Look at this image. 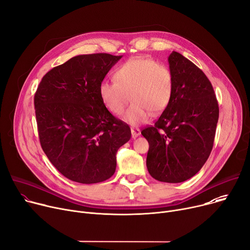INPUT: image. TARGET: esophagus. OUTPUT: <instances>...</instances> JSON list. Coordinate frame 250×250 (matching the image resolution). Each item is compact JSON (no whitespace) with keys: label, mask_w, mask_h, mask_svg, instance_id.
Returning <instances> with one entry per match:
<instances>
[{"label":"esophagus","mask_w":250,"mask_h":250,"mask_svg":"<svg viewBox=\"0 0 250 250\" xmlns=\"http://www.w3.org/2000/svg\"><path fill=\"white\" fill-rule=\"evenodd\" d=\"M130 130H131V136L134 139L138 138L141 135V129L138 127H131Z\"/></svg>","instance_id":"esophagus-1"}]
</instances>
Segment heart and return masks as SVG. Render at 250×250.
I'll list each match as a JSON object with an SVG mask.
<instances>
[{"instance_id": "1", "label": "heart", "mask_w": 250, "mask_h": 250, "mask_svg": "<svg viewBox=\"0 0 250 250\" xmlns=\"http://www.w3.org/2000/svg\"><path fill=\"white\" fill-rule=\"evenodd\" d=\"M115 81L104 80L99 93L107 109L120 115L130 98L132 104L124 120L132 125L146 123L151 112L157 115L167 108L174 93V77L171 70L147 57H134L114 71Z\"/></svg>"}]
</instances>
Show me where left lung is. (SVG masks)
<instances>
[{"label": "left lung", "instance_id": "left-lung-1", "mask_svg": "<svg viewBox=\"0 0 250 250\" xmlns=\"http://www.w3.org/2000/svg\"><path fill=\"white\" fill-rule=\"evenodd\" d=\"M168 61L174 77L172 101L142 135L149 145V175L161 182L181 183L196 175L209 158L219 107L211 82L200 68L176 51Z\"/></svg>", "mask_w": 250, "mask_h": 250}]
</instances>
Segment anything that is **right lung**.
Wrapping results in <instances>:
<instances>
[{
    "instance_id": "add662e5",
    "label": "right lung",
    "mask_w": 250,
    "mask_h": 250,
    "mask_svg": "<svg viewBox=\"0 0 250 250\" xmlns=\"http://www.w3.org/2000/svg\"><path fill=\"white\" fill-rule=\"evenodd\" d=\"M122 56L78 55L48 71L34 96L38 135L49 161L67 179L94 184L115 172L129 126L104 105L99 86Z\"/></svg>"
}]
</instances>
